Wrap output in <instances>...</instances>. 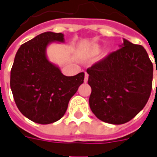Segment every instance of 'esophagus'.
Segmentation results:
<instances>
[{
  "label": "esophagus",
  "mask_w": 157,
  "mask_h": 157,
  "mask_svg": "<svg viewBox=\"0 0 157 157\" xmlns=\"http://www.w3.org/2000/svg\"><path fill=\"white\" fill-rule=\"evenodd\" d=\"M88 80V74L87 73H85V78H84V82H86Z\"/></svg>",
  "instance_id": "34e87169"
}]
</instances>
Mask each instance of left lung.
I'll return each mask as SVG.
<instances>
[{
    "mask_svg": "<svg viewBox=\"0 0 157 157\" xmlns=\"http://www.w3.org/2000/svg\"><path fill=\"white\" fill-rule=\"evenodd\" d=\"M86 70L92 88L90 108L99 120L123 124L143 109L151 95L153 64L141 45L123 40Z\"/></svg>",
    "mask_w": 157,
    "mask_h": 157,
    "instance_id": "obj_1",
    "label": "left lung"
}]
</instances>
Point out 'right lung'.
<instances>
[{"label":"right lung","instance_id":"right-lung-1","mask_svg":"<svg viewBox=\"0 0 157 157\" xmlns=\"http://www.w3.org/2000/svg\"><path fill=\"white\" fill-rule=\"evenodd\" d=\"M51 41H63L62 33L45 32L17 50L11 70L10 86L19 111L39 124L61 119L71 97L84 81V72L63 75L46 56Z\"/></svg>","mask_w":157,"mask_h":157}]
</instances>
